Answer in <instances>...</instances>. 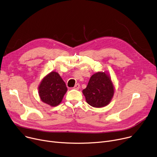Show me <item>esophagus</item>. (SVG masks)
<instances>
[{"label":"esophagus","mask_w":157,"mask_h":157,"mask_svg":"<svg viewBox=\"0 0 157 157\" xmlns=\"http://www.w3.org/2000/svg\"><path fill=\"white\" fill-rule=\"evenodd\" d=\"M79 88H80V85H79V84H76V85H75V86H74V88L75 90H79Z\"/></svg>","instance_id":"34e87169"}]
</instances>
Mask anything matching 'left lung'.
Segmentation results:
<instances>
[{"instance_id": "obj_1", "label": "left lung", "mask_w": 157, "mask_h": 157, "mask_svg": "<svg viewBox=\"0 0 157 157\" xmlns=\"http://www.w3.org/2000/svg\"><path fill=\"white\" fill-rule=\"evenodd\" d=\"M114 85L109 73L98 72L91 76L82 93L86 102L93 107L101 108L108 105L114 95Z\"/></svg>"}]
</instances>
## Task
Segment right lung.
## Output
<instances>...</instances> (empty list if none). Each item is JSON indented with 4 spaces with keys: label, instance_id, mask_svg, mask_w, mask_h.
<instances>
[{
    "label": "right lung",
    "instance_id": "add662e5",
    "mask_svg": "<svg viewBox=\"0 0 157 157\" xmlns=\"http://www.w3.org/2000/svg\"><path fill=\"white\" fill-rule=\"evenodd\" d=\"M67 90L66 83L59 73L53 71L41 79L38 86V95L44 103L56 107L61 103Z\"/></svg>",
    "mask_w": 157,
    "mask_h": 157
}]
</instances>
